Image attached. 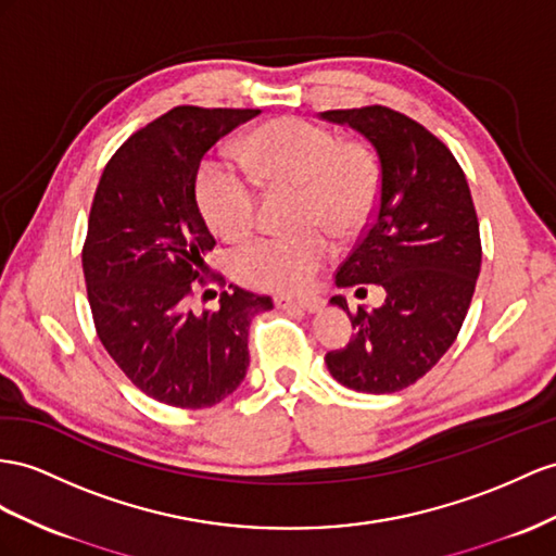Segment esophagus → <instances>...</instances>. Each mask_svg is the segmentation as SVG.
Instances as JSON below:
<instances>
[{
  "label": "esophagus",
  "instance_id": "obj_1",
  "mask_svg": "<svg viewBox=\"0 0 556 556\" xmlns=\"http://www.w3.org/2000/svg\"><path fill=\"white\" fill-rule=\"evenodd\" d=\"M275 305L281 307V309H291V307H298V309H305V312H319L324 307V301L317 295L312 298H289V295H279L275 298Z\"/></svg>",
  "mask_w": 556,
  "mask_h": 556
}]
</instances>
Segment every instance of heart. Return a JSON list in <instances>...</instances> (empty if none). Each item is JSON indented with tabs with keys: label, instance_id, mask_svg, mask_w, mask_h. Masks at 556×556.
I'll return each instance as SVG.
<instances>
[{
	"label": "heart",
	"instance_id": "b5f03b06",
	"mask_svg": "<svg viewBox=\"0 0 556 556\" xmlns=\"http://www.w3.org/2000/svg\"><path fill=\"white\" fill-rule=\"evenodd\" d=\"M241 154L258 182L298 188L295 225L305 227L249 241L235 253V275L255 289L301 291L333 253L321 227L350 239L371 220L380 199V164L362 142L301 117L263 124L244 140ZM252 179L213 160L199 168L197 204L218 235L237 239L249 232L258 206Z\"/></svg>",
	"mask_w": 556,
	"mask_h": 556
}]
</instances>
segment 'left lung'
<instances>
[{
  "mask_svg": "<svg viewBox=\"0 0 556 556\" xmlns=\"http://www.w3.org/2000/svg\"><path fill=\"white\" fill-rule=\"evenodd\" d=\"M378 152L380 199L357 247L338 267V287L380 283L386 303L350 312L354 338L326 354L350 390L390 394L414 386L458 338L481 267L479 220L453 152L422 124L386 105L326 110Z\"/></svg>",
  "mask_w": 556,
  "mask_h": 556,
  "instance_id": "8db88e82",
  "label": "left lung"
}]
</instances>
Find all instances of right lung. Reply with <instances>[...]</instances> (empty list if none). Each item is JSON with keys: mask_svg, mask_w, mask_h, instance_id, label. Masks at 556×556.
<instances>
[{"mask_svg": "<svg viewBox=\"0 0 556 556\" xmlns=\"http://www.w3.org/2000/svg\"><path fill=\"white\" fill-rule=\"evenodd\" d=\"M261 110L178 105L126 138L98 182L81 249L96 333L122 374L152 400L206 408L247 376L249 324L273 298L239 287L216 309L188 307L225 283L204 263L216 247L197 204L202 156Z\"/></svg>", "mask_w": 556, "mask_h": 556, "instance_id": "right-lung-1", "label": "right lung"}]
</instances>
